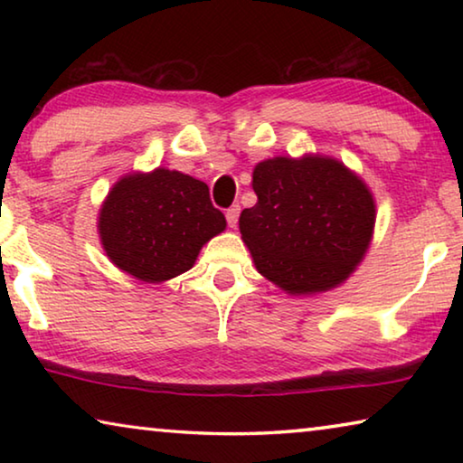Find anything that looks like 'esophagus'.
<instances>
[{
    "label": "esophagus",
    "mask_w": 463,
    "mask_h": 463,
    "mask_svg": "<svg viewBox=\"0 0 463 463\" xmlns=\"http://www.w3.org/2000/svg\"><path fill=\"white\" fill-rule=\"evenodd\" d=\"M239 213H241V206H237V203H234V206H231L229 210H226V222H229L231 229H234V226H237Z\"/></svg>",
    "instance_id": "1"
}]
</instances>
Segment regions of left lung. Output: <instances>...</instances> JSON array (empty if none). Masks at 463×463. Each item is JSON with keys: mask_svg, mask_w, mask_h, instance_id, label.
Here are the masks:
<instances>
[{"mask_svg": "<svg viewBox=\"0 0 463 463\" xmlns=\"http://www.w3.org/2000/svg\"><path fill=\"white\" fill-rule=\"evenodd\" d=\"M257 203L239 218L255 269L289 296L345 284L370 249L375 200L367 184L328 155L273 156L253 169Z\"/></svg>", "mask_w": 463, "mask_h": 463, "instance_id": "obj_1", "label": "left lung"}]
</instances>
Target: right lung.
Returning a JSON list of instances; mask_svg holds the SVG:
<instances>
[{"label": "right lung", "mask_w": 463, "mask_h": 463, "mask_svg": "<svg viewBox=\"0 0 463 463\" xmlns=\"http://www.w3.org/2000/svg\"><path fill=\"white\" fill-rule=\"evenodd\" d=\"M226 229L208 185L156 167L122 175L101 202L98 232L108 260L145 284L192 269L202 247Z\"/></svg>", "instance_id": "obj_1"}]
</instances>
